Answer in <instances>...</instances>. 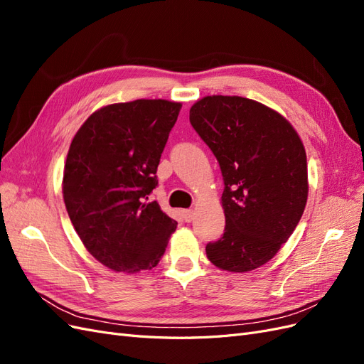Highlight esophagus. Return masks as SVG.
Instances as JSON below:
<instances>
[{
	"label": "esophagus",
	"instance_id": "esophagus-1",
	"mask_svg": "<svg viewBox=\"0 0 364 364\" xmlns=\"http://www.w3.org/2000/svg\"><path fill=\"white\" fill-rule=\"evenodd\" d=\"M181 215L183 218V222L190 223V222H193V218H194V211H193V209H183V211L181 213Z\"/></svg>",
	"mask_w": 364,
	"mask_h": 364
}]
</instances>
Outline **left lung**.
<instances>
[{
    "label": "left lung",
    "mask_w": 364,
    "mask_h": 364,
    "mask_svg": "<svg viewBox=\"0 0 364 364\" xmlns=\"http://www.w3.org/2000/svg\"><path fill=\"white\" fill-rule=\"evenodd\" d=\"M190 123L222 170L225 232L206 245L214 266L249 272L270 261L290 238L308 196L299 135L270 107L243 97H205Z\"/></svg>",
    "instance_id": "1"
}]
</instances>
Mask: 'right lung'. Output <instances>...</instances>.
<instances>
[{"label":"right lung","mask_w":364,"mask_h":364,"mask_svg":"<svg viewBox=\"0 0 364 364\" xmlns=\"http://www.w3.org/2000/svg\"><path fill=\"white\" fill-rule=\"evenodd\" d=\"M181 107L167 100L102 107L70 146L65 206L87 252L115 272L155 267L176 230V220L149 196Z\"/></svg>","instance_id":"add662e5"}]
</instances>
